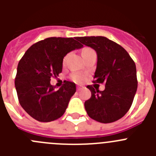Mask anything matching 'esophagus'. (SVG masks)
I'll use <instances>...</instances> for the list:
<instances>
[{
    "instance_id": "esophagus-1",
    "label": "esophagus",
    "mask_w": 156,
    "mask_h": 156,
    "mask_svg": "<svg viewBox=\"0 0 156 156\" xmlns=\"http://www.w3.org/2000/svg\"><path fill=\"white\" fill-rule=\"evenodd\" d=\"M83 88V86H80V85H79V86L76 87V90H78V91H79V90H82Z\"/></svg>"
}]
</instances>
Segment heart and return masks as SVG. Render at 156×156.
Returning <instances> with one entry per match:
<instances>
[{
    "mask_svg": "<svg viewBox=\"0 0 156 156\" xmlns=\"http://www.w3.org/2000/svg\"><path fill=\"white\" fill-rule=\"evenodd\" d=\"M94 51V50H92L91 48H84V49L83 50L82 54L83 55H84V54L87 53V52H89V51ZM66 57H65L64 59H63V65H65V63H66ZM71 79L73 80L74 82L82 83L83 81L84 80V76H83V75H81V74L74 73L71 76Z\"/></svg>",
    "mask_w": 156,
    "mask_h": 156,
    "instance_id": "heart-1",
    "label": "heart"
}]
</instances>
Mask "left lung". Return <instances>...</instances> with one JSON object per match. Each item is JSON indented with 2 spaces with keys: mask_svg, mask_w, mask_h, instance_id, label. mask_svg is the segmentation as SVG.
Masks as SVG:
<instances>
[{
  "mask_svg": "<svg viewBox=\"0 0 156 156\" xmlns=\"http://www.w3.org/2000/svg\"><path fill=\"white\" fill-rule=\"evenodd\" d=\"M76 40L97 52V69L93 82L105 84L102 91L96 84L87 87L91 92L90 98L84 103L87 113L91 119L103 123L121 119L131 107L137 91L134 62L122 46L105 37H81Z\"/></svg>",
  "mask_w": 156,
  "mask_h": 156,
  "instance_id": "8db88e82",
  "label": "left lung"
}]
</instances>
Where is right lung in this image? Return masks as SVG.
I'll use <instances>...</instances> for the list:
<instances>
[{
  "mask_svg": "<svg viewBox=\"0 0 156 156\" xmlns=\"http://www.w3.org/2000/svg\"><path fill=\"white\" fill-rule=\"evenodd\" d=\"M76 37H48L32 45L17 68L15 85L23 109L36 120L51 122L65 113L76 84L66 81L55 90L51 77L62 71L63 58L71 51L83 47Z\"/></svg>",
  "mask_w": 156,
  "mask_h": 156,
  "instance_id": "right-lung-1",
  "label": "right lung"
}]
</instances>
